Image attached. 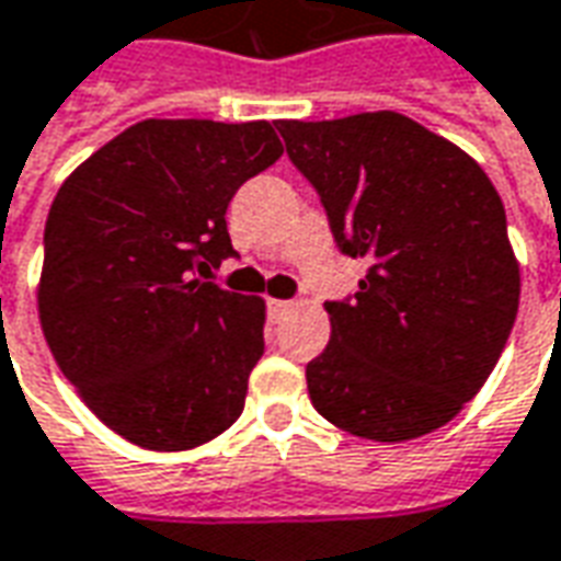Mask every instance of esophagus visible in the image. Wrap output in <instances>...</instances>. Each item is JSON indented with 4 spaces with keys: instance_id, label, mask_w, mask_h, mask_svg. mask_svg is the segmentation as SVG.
Returning a JSON list of instances; mask_svg holds the SVG:
<instances>
[{
    "instance_id": "34e87169",
    "label": "esophagus",
    "mask_w": 561,
    "mask_h": 561,
    "mask_svg": "<svg viewBox=\"0 0 561 561\" xmlns=\"http://www.w3.org/2000/svg\"><path fill=\"white\" fill-rule=\"evenodd\" d=\"M291 309H294L291 300H270V304H267V312H270V319H273V321H279L282 316H288Z\"/></svg>"
}]
</instances>
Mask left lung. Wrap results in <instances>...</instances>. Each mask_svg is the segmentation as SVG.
<instances>
[{"mask_svg": "<svg viewBox=\"0 0 561 561\" xmlns=\"http://www.w3.org/2000/svg\"><path fill=\"white\" fill-rule=\"evenodd\" d=\"M276 127L340 252L370 261L352 300L324 304L331 343L307 364L312 407L379 444L431 434L483 389L516 321L499 191L471 154L398 112Z\"/></svg>", "mask_w": 561, "mask_h": 561, "instance_id": "1", "label": "left lung"}]
</instances>
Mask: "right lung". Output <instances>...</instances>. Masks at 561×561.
<instances>
[{
  "label": "right lung",
  "mask_w": 561,
  "mask_h": 561,
  "mask_svg": "<svg viewBox=\"0 0 561 561\" xmlns=\"http://www.w3.org/2000/svg\"><path fill=\"white\" fill-rule=\"evenodd\" d=\"M279 158L270 121L148 117L57 191L38 319L62 376L124 440L182 453L240 419L264 300L203 276L237 254L227 203Z\"/></svg>",
  "instance_id": "1"
}]
</instances>
